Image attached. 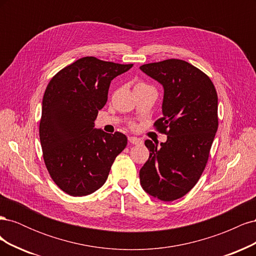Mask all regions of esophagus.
I'll return each mask as SVG.
<instances>
[{
    "label": "esophagus",
    "instance_id": "34e87169",
    "mask_svg": "<svg viewBox=\"0 0 256 256\" xmlns=\"http://www.w3.org/2000/svg\"><path fill=\"white\" fill-rule=\"evenodd\" d=\"M128 141H129L131 144H134V145H140V144L143 143L142 138H136V136H129V138H128Z\"/></svg>",
    "mask_w": 256,
    "mask_h": 256
}]
</instances>
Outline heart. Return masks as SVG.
Listing matches in <instances>:
<instances>
[{
  "label": "heart",
  "mask_w": 256,
  "mask_h": 256,
  "mask_svg": "<svg viewBox=\"0 0 256 256\" xmlns=\"http://www.w3.org/2000/svg\"><path fill=\"white\" fill-rule=\"evenodd\" d=\"M138 84H142V83H138Z\"/></svg>",
  "instance_id": "heart-1"
}]
</instances>
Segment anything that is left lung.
<instances>
[{"mask_svg": "<svg viewBox=\"0 0 256 256\" xmlns=\"http://www.w3.org/2000/svg\"><path fill=\"white\" fill-rule=\"evenodd\" d=\"M141 70L164 90L162 116L154 126L164 143L145 141L150 158L140 170L142 188L164 202L182 198L202 175L218 129V95L209 76L188 62L170 58Z\"/></svg>", "mask_w": 256, "mask_h": 256, "instance_id": "1", "label": "left lung"}]
</instances>
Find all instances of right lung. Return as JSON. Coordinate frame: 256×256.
<instances>
[{
	"instance_id": "1",
	"label": "right lung",
	"mask_w": 256,
	"mask_h": 256,
	"mask_svg": "<svg viewBox=\"0 0 256 256\" xmlns=\"http://www.w3.org/2000/svg\"><path fill=\"white\" fill-rule=\"evenodd\" d=\"M134 64L85 56L50 80L42 99L40 138L48 172L60 189L83 196L106 182L118 154L127 145L120 132L96 129L111 81Z\"/></svg>"
}]
</instances>
